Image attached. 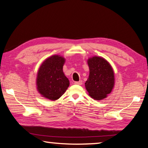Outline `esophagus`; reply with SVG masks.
I'll return each instance as SVG.
<instances>
[{"label":"esophagus","instance_id":"1","mask_svg":"<svg viewBox=\"0 0 148 148\" xmlns=\"http://www.w3.org/2000/svg\"><path fill=\"white\" fill-rule=\"evenodd\" d=\"M74 84L76 85H82V81H79V82H75Z\"/></svg>","mask_w":148,"mask_h":148}]
</instances>
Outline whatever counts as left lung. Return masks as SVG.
<instances>
[{
    "label": "left lung",
    "mask_w": 148,
    "mask_h": 148,
    "mask_svg": "<svg viewBox=\"0 0 148 148\" xmlns=\"http://www.w3.org/2000/svg\"><path fill=\"white\" fill-rule=\"evenodd\" d=\"M89 76L85 83L86 90L96 100L106 98L114 86L113 69L106 59L94 56L88 59Z\"/></svg>",
    "instance_id": "1"
}]
</instances>
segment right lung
Masks as SVG:
<instances>
[{
  "instance_id": "1",
  "label": "right lung",
  "mask_w": 148,
  "mask_h": 148,
  "mask_svg": "<svg viewBox=\"0 0 148 148\" xmlns=\"http://www.w3.org/2000/svg\"><path fill=\"white\" fill-rule=\"evenodd\" d=\"M65 59L53 55L46 59L40 66L36 78L37 90L48 100H58L69 87L70 82L65 76L63 67Z\"/></svg>"
}]
</instances>
